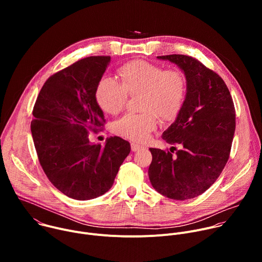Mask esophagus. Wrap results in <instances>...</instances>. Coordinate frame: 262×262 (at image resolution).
I'll return each mask as SVG.
<instances>
[{"label":"esophagus","mask_w":262,"mask_h":262,"mask_svg":"<svg viewBox=\"0 0 262 262\" xmlns=\"http://www.w3.org/2000/svg\"><path fill=\"white\" fill-rule=\"evenodd\" d=\"M132 150L133 151H139V150H142V149H145V147L143 145H139L137 143H132Z\"/></svg>","instance_id":"1"}]
</instances>
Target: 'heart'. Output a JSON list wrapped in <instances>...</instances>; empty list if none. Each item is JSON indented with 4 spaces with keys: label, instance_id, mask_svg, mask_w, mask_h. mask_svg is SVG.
<instances>
[{
    "label": "heart",
    "instance_id": "obj_1",
    "mask_svg": "<svg viewBox=\"0 0 262 262\" xmlns=\"http://www.w3.org/2000/svg\"><path fill=\"white\" fill-rule=\"evenodd\" d=\"M118 74L120 83L103 77L95 88V99L106 114L121 112L128 95H138L142 113H128L113 124V132L133 141H144L158 124L159 116L164 121L177 117L186 95V80L178 69L164 67L143 60L122 65Z\"/></svg>",
    "mask_w": 262,
    "mask_h": 262
}]
</instances>
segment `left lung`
<instances>
[{"mask_svg": "<svg viewBox=\"0 0 262 262\" xmlns=\"http://www.w3.org/2000/svg\"><path fill=\"white\" fill-rule=\"evenodd\" d=\"M184 72L186 95L176 120L163 133L174 151L149 148L148 175L156 191L174 200L203 194L214 183L229 159L235 132V108L230 92L217 73L185 55L159 56ZM174 148V147H173Z\"/></svg>", "mask_w": 262, "mask_h": 262, "instance_id": "1", "label": "left lung"}]
</instances>
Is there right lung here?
Instances as JSON below:
<instances>
[{
  "instance_id": "add662e5",
  "label": "right lung",
  "mask_w": 262,
  "mask_h": 262,
  "mask_svg": "<svg viewBox=\"0 0 262 262\" xmlns=\"http://www.w3.org/2000/svg\"><path fill=\"white\" fill-rule=\"evenodd\" d=\"M110 61V56H91L56 72L33 107L31 132L39 163L56 188L76 200L106 193L130 152L119 137L108 138L104 146L89 141L105 122L95 88Z\"/></svg>"
}]
</instances>
